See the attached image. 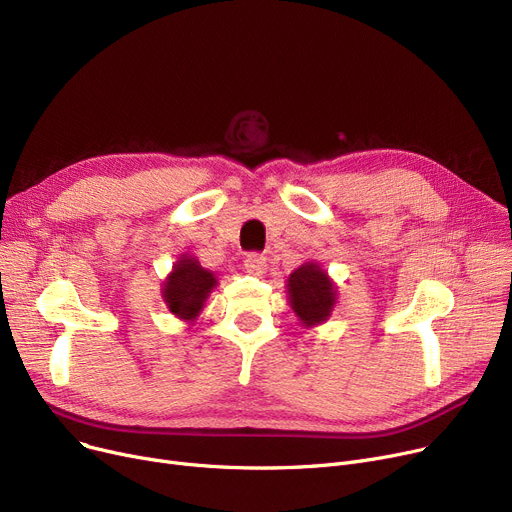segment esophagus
I'll use <instances>...</instances> for the list:
<instances>
[{
    "label": "esophagus",
    "mask_w": 512,
    "mask_h": 512,
    "mask_svg": "<svg viewBox=\"0 0 512 512\" xmlns=\"http://www.w3.org/2000/svg\"><path fill=\"white\" fill-rule=\"evenodd\" d=\"M245 270L253 276H263L267 272V259L261 253H249L245 257Z\"/></svg>",
    "instance_id": "obj_1"
}]
</instances>
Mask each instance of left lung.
Segmentation results:
<instances>
[{
    "label": "left lung",
    "mask_w": 512,
    "mask_h": 512,
    "mask_svg": "<svg viewBox=\"0 0 512 512\" xmlns=\"http://www.w3.org/2000/svg\"><path fill=\"white\" fill-rule=\"evenodd\" d=\"M288 301L305 328L324 324L336 305V286L319 263L307 261L288 278Z\"/></svg>",
    "instance_id": "8db88e82"
}]
</instances>
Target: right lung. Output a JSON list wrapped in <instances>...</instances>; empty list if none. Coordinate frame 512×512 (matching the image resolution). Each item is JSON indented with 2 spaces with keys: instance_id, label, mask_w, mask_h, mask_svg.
<instances>
[{
  "instance_id": "1",
  "label": "right lung",
  "mask_w": 512,
  "mask_h": 512,
  "mask_svg": "<svg viewBox=\"0 0 512 512\" xmlns=\"http://www.w3.org/2000/svg\"><path fill=\"white\" fill-rule=\"evenodd\" d=\"M215 284H218V280L209 270L201 267L199 259L182 255L166 278L161 297H164L172 315L184 321H195Z\"/></svg>"
}]
</instances>
